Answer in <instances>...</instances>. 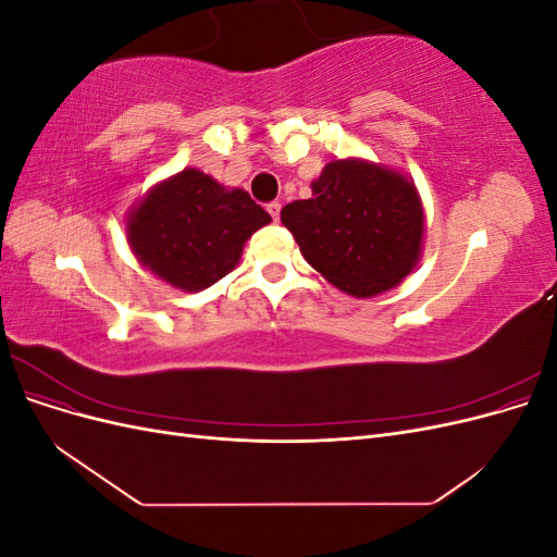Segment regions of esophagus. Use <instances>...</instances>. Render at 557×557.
<instances>
[{
  "instance_id": "obj_1",
  "label": "esophagus",
  "mask_w": 557,
  "mask_h": 557,
  "mask_svg": "<svg viewBox=\"0 0 557 557\" xmlns=\"http://www.w3.org/2000/svg\"><path fill=\"white\" fill-rule=\"evenodd\" d=\"M267 211H269V215L274 218V221H278V215H281V205H278V201H269V205H267Z\"/></svg>"
}]
</instances>
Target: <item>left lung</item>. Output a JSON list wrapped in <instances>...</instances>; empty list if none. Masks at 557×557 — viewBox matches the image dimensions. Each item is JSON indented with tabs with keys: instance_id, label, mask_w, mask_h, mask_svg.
Masks as SVG:
<instances>
[{
	"instance_id": "obj_1",
	"label": "left lung",
	"mask_w": 557,
	"mask_h": 557,
	"mask_svg": "<svg viewBox=\"0 0 557 557\" xmlns=\"http://www.w3.org/2000/svg\"><path fill=\"white\" fill-rule=\"evenodd\" d=\"M313 197L281 209L305 260L352 297H374L413 272L425 213L413 181L358 158L327 162Z\"/></svg>"
}]
</instances>
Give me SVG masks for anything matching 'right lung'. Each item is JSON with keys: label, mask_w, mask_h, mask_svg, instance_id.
<instances>
[{"label": "right lung", "mask_w": 557, "mask_h": 557, "mask_svg": "<svg viewBox=\"0 0 557 557\" xmlns=\"http://www.w3.org/2000/svg\"><path fill=\"white\" fill-rule=\"evenodd\" d=\"M272 215L242 188L199 170L158 183L127 215V242L158 278L199 293L239 264L246 239Z\"/></svg>", "instance_id": "obj_1"}]
</instances>
